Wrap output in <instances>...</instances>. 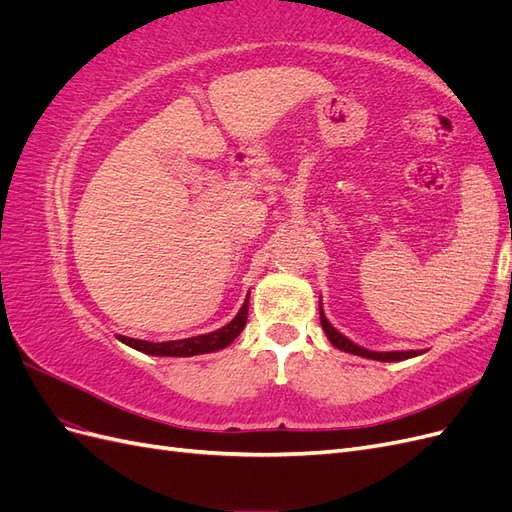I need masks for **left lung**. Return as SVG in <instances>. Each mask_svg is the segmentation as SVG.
Wrapping results in <instances>:
<instances>
[{"instance_id":"1","label":"left lung","mask_w":512,"mask_h":512,"mask_svg":"<svg viewBox=\"0 0 512 512\" xmlns=\"http://www.w3.org/2000/svg\"><path fill=\"white\" fill-rule=\"evenodd\" d=\"M320 324L324 329V335L329 337V342L337 348V350H344V352H350V354H356V356H365V359H371V361H382V363H395V361H406V359H412V356H418L423 354V350H391V352H374V350H367L359 344H354L352 339H348L346 335L339 333L333 324L327 320V316H324V309H322V299H320Z\"/></svg>"}]
</instances>
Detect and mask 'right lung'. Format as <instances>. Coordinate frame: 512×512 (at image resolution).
I'll use <instances>...</instances> for the list:
<instances>
[{
  "instance_id": "1",
  "label": "right lung",
  "mask_w": 512,
  "mask_h": 512,
  "mask_svg": "<svg viewBox=\"0 0 512 512\" xmlns=\"http://www.w3.org/2000/svg\"><path fill=\"white\" fill-rule=\"evenodd\" d=\"M247 307H250V294H247L239 314L232 318L228 324H224L222 329L211 331L205 335H196V337H185V339H173V342H145V339H132L126 335H119V342L126 346L145 352L151 356H194V354H209V352H218L226 346H230L239 333L243 331L245 322H247Z\"/></svg>"
}]
</instances>
